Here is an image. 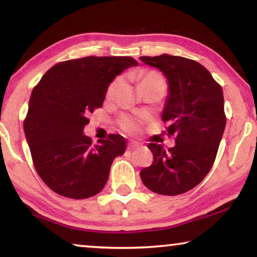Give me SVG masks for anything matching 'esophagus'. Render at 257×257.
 Segmentation results:
<instances>
[{"label": "esophagus", "instance_id": "34e87169", "mask_svg": "<svg viewBox=\"0 0 257 257\" xmlns=\"http://www.w3.org/2000/svg\"><path fill=\"white\" fill-rule=\"evenodd\" d=\"M139 147V144L136 142H130L128 144V149L129 150H135V149H138Z\"/></svg>", "mask_w": 257, "mask_h": 257}]
</instances>
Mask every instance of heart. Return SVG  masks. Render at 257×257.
Masks as SVG:
<instances>
[{
  "instance_id": "obj_1",
  "label": "heart",
  "mask_w": 257,
  "mask_h": 257,
  "mask_svg": "<svg viewBox=\"0 0 257 257\" xmlns=\"http://www.w3.org/2000/svg\"><path fill=\"white\" fill-rule=\"evenodd\" d=\"M152 80H163V79H162V77L158 75V73L150 72L143 77L141 84H144V82H146V81H152ZM121 82H122V78L118 77V78H115V79L113 80L110 85H108L107 90H106V96L108 98H112L113 96H114L116 90H118V88L121 85ZM120 124H121V127H122V129L128 133H135L138 129L137 121L134 120L133 118H129V116H123V118H121Z\"/></svg>"
}]
</instances>
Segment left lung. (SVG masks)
Returning a JSON list of instances; mask_svg holds the SVG:
<instances>
[{"label": "left lung", "mask_w": 257, "mask_h": 257, "mask_svg": "<svg viewBox=\"0 0 257 257\" xmlns=\"http://www.w3.org/2000/svg\"><path fill=\"white\" fill-rule=\"evenodd\" d=\"M139 59L167 78L169 94L162 120L176 141L168 151L150 143L153 163L141 171L142 181L156 194H184L206 177L215 161L227 122L222 88L194 60L169 54Z\"/></svg>", "instance_id": "8db88e82"}]
</instances>
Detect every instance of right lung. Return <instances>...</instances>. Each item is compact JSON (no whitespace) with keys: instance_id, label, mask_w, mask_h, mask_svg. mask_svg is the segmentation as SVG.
Returning <instances> with one entry per match:
<instances>
[{"instance_id":"right-lung-1","label":"right lung","mask_w":257,"mask_h":257,"mask_svg":"<svg viewBox=\"0 0 257 257\" xmlns=\"http://www.w3.org/2000/svg\"><path fill=\"white\" fill-rule=\"evenodd\" d=\"M138 62L130 56H87L60 62L33 89L24 121L35 169L61 196L84 199L105 186L125 139L111 134L92 144L84 135L89 113L101 107L108 85Z\"/></svg>"}]
</instances>
